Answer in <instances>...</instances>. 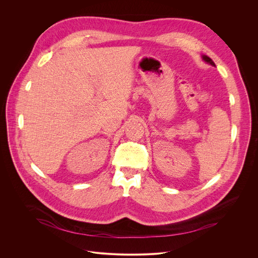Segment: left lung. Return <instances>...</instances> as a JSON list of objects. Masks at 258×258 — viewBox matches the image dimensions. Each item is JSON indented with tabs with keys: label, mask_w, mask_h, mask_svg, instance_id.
I'll return each mask as SVG.
<instances>
[{
	"label": "left lung",
	"mask_w": 258,
	"mask_h": 258,
	"mask_svg": "<svg viewBox=\"0 0 258 258\" xmlns=\"http://www.w3.org/2000/svg\"><path fill=\"white\" fill-rule=\"evenodd\" d=\"M202 59L206 62V63H208V64H210V65H212V66H215V64H214V62L211 60V58H209L208 56H206V55H203L202 56Z\"/></svg>",
	"instance_id": "obj_1"
}]
</instances>
